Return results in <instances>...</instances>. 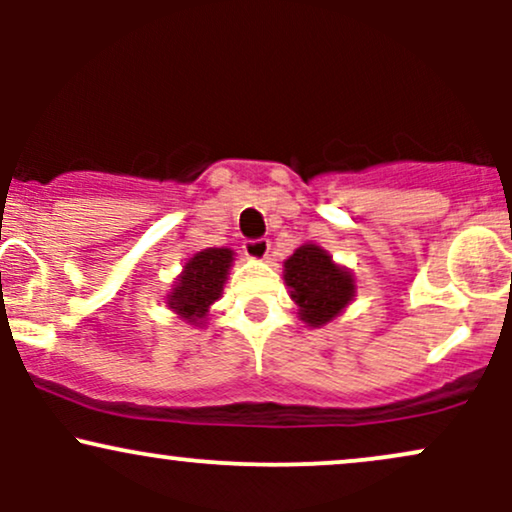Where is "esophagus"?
I'll use <instances>...</instances> for the list:
<instances>
[{"mask_svg": "<svg viewBox=\"0 0 512 512\" xmlns=\"http://www.w3.org/2000/svg\"><path fill=\"white\" fill-rule=\"evenodd\" d=\"M269 248H272V243L267 238H250L243 243V252L252 260H264L269 255Z\"/></svg>", "mask_w": 512, "mask_h": 512, "instance_id": "1", "label": "esophagus"}]
</instances>
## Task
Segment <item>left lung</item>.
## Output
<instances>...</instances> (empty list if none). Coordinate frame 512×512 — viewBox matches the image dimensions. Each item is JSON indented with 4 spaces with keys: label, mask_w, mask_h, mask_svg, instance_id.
Returning a JSON list of instances; mask_svg holds the SVG:
<instances>
[{
    "label": "left lung",
    "mask_w": 512,
    "mask_h": 512,
    "mask_svg": "<svg viewBox=\"0 0 512 512\" xmlns=\"http://www.w3.org/2000/svg\"><path fill=\"white\" fill-rule=\"evenodd\" d=\"M284 281L310 327L325 325L354 298V279L317 245H303L284 262Z\"/></svg>",
    "instance_id": "8db88e82"
}]
</instances>
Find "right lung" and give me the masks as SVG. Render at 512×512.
<instances>
[{
    "label": "right lung",
    "instance_id": "obj_1",
    "mask_svg": "<svg viewBox=\"0 0 512 512\" xmlns=\"http://www.w3.org/2000/svg\"><path fill=\"white\" fill-rule=\"evenodd\" d=\"M233 262V250L209 248L197 252L185 264V272L175 284V291L168 296V305L187 322L197 325L207 315L209 305L221 296L223 281Z\"/></svg>",
    "mask_w": 512,
    "mask_h": 512
}]
</instances>
